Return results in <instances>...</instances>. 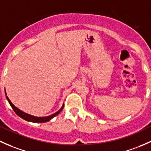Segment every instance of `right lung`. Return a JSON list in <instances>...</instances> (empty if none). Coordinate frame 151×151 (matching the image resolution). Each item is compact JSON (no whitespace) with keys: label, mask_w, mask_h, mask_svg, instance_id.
Returning a JSON list of instances; mask_svg holds the SVG:
<instances>
[{"label":"right lung","mask_w":151,"mask_h":151,"mask_svg":"<svg viewBox=\"0 0 151 151\" xmlns=\"http://www.w3.org/2000/svg\"><path fill=\"white\" fill-rule=\"evenodd\" d=\"M5 93H6V91H5ZM6 99H7L8 102H9V104H10V105L12 106V108H13L14 111L17 113V115H18L19 117H21L22 119H24V120L27 121V122H34V123H44L46 122H49V121H50L51 119H53L54 116H56L57 115H58L59 113L62 111V110L63 109V108H64V105H63V107L61 108V109H60V110H58L57 113H54V114L51 115V116H46V117H35V116H31V115H29V114H27V113H24V112H22V110L18 109L17 108H16V107H15L14 105L12 104V102H11L10 99L8 98L7 96H6Z\"/></svg>","instance_id":"obj_1"}]
</instances>
